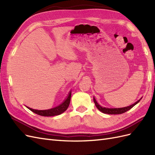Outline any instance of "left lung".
<instances>
[{"instance_id":"8db88e82","label":"left lung","mask_w":155,"mask_h":155,"mask_svg":"<svg viewBox=\"0 0 155 155\" xmlns=\"http://www.w3.org/2000/svg\"><path fill=\"white\" fill-rule=\"evenodd\" d=\"M141 98L140 100L137 101L136 102H135L134 104L128 107H122V108H107V107H101L100 104H98V103L97 102L94 97V101L95 105L96 106V107L99 110H100L101 112L105 114H118L124 113L126 111H128V110L132 109L134 106H135L137 104H138L139 102H140V101L141 100Z\"/></svg>"}]
</instances>
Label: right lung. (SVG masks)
Wrapping results in <instances>:
<instances>
[{
    "instance_id": "add662e5",
    "label": "right lung",
    "mask_w": 155,
    "mask_h": 155,
    "mask_svg": "<svg viewBox=\"0 0 155 155\" xmlns=\"http://www.w3.org/2000/svg\"><path fill=\"white\" fill-rule=\"evenodd\" d=\"M71 91L69 92L68 96L65 99V100L63 101L61 104L55 107L54 108L50 109H47V110H37V109H33L30 107H27V108H28L31 111L36 113L38 115L43 116V117H52L55 115H59V114H61L63 112H65V110L68 108V107L70 104L71 101Z\"/></svg>"
}]
</instances>
